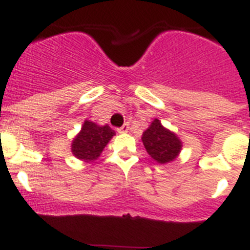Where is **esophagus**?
<instances>
[{
	"mask_svg": "<svg viewBox=\"0 0 250 250\" xmlns=\"http://www.w3.org/2000/svg\"><path fill=\"white\" fill-rule=\"evenodd\" d=\"M129 129H130V126H129V124H124L123 126L121 127H119L118 129V131H119V134H125V132H127L129 131Z\"/></svg>",
	"mask_w": 250,
	"mask_h": 250,
	"instance_id": "1",
	"label": "esophagus"
}]
</instances>
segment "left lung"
<instances>
[{"instance_id": "1", "label": "left lung", "mask_w": 250, "mask_h": 250, "mask_svg": "<svg viewBox=\"0 0 250 250\" xmlns=\"http://www.w3.org/2000/svg\"><path fill=\"white\" fill-rule=\"evenodd\" d=\"M143 144L147 154L159 164L173 161L182 150V141L173 131L165 129L160 120L155 119L143 132Z\"/></svg>"}]
</instances>
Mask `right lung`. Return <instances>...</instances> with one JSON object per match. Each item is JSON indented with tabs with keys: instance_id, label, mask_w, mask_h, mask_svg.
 <instances>
[{
	"instance_id": "1",
	"label": "right lung",
	"mask_w": 250,
	"mask_h": 250,
	"mask_svg": "<svg viewBox=\"0 0 250 250\" xmlns=\"http://www.w3.org/2000/svg\"><path fill=\"white\" fill-rule=\"evenodd\" d=\"M114 135L115 131L109 125L100 126L92 121L85 120L81 131L72 140V154L83 161L96 160Z\"/></svg>"
}]
</instances>
